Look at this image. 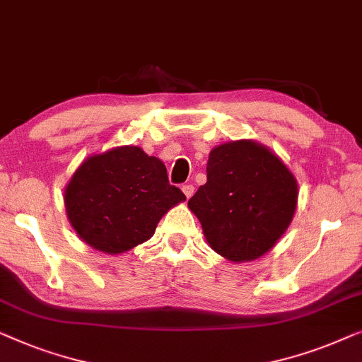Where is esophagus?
<instances>
[{
  "label": "esophagus",
  "instance_id": "1",
  "mask_svg": "<svg viewBox=\"0 0 362 362\" xmlns=\"http://www.w3.org/2000/svg\"><path fill=\"white\" fill-rule=\"evenodd\" d=\"M182 192L187 198H190L193 195V192H195V187L190 185V183H185V185H182Z\"/></svg>",
  "mask_w": 362,
  "mask_h": 362
}]
</instances>
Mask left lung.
Masks as SVG:
<instances>
[{
    "mask_svg": "<svg viewBox=\"0 0 362 362\" xmlns=\"http://www.w3.org/2000/svg\"><path fill=\"white\" fill-rule=\"evenodd\" d=\"M297 206V182L277 156L252 141L215 147L206 183L188 200L211 249L234 262L267 252Z\"/></svg>",
    "mask_w": 362,
    "mask_h": 362,
    "instance_id": "1",
    "label": "left lung"
}]
</instances>
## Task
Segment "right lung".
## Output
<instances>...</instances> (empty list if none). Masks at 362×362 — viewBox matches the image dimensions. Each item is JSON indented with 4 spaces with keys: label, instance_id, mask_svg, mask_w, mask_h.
I'll use <instances>...</instances> for the list:
<instances>
[{
    "label": "right lung",
    "instance_id": "1",
    "mask_svg": "<svg viewBox=\"0 0 362 362\" xmlns=\"http://www.w3.org/2000/svg\"><path fill=\"white\" fill-rule=\"evenodd\" d=\"M183 200L165 165L136 146L86 159L65 190L70 225L86 244L108 254L147 241L160 218Z\"/></svg>",
    "mask_w": 362,
    "mask_h": 362
}]
</instances>
